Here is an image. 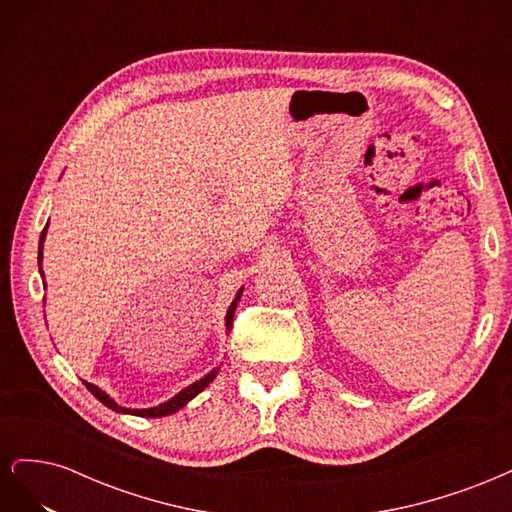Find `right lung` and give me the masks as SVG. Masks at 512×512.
Instances as JSON below:
<instances>
[{
    "instance_id": "obj_1",
    "label": "right lung",
    "mask_w": 512,
    "mask_h": 512,
    "mask_svg": "<svg viewBox=\"0 0 512 512\" xmlns=\"http://www.w3.org/2000/svg\"><path fill=\"white\" fill-rule=\"evenodd\" d=\"M46 228H49V224H46ZM46 228L42 230L40 243H38V269H40V275H42V284H44V288H46V282H44V271H42V250H44ZM241 294H243V286L237 290L235 299H232V303H230V305H228V309H226V318H224L226 335H228V333H230V329H232V316H235V309H237V303H239V299H241ZM44 303H46V301H44ZM220 367H222V363H220V365H215V367L209 371V374H205V376L200 378V380H196V382H192V384L185 386V389H181L175 397H170L168 401H162V404L153 406V408H126V406L117 404V401H115L111 395H108L106 391H102L100 386L91 384V382H87V380H83V384L87 386L91 395H96V399H98V401H102V404H104L106 408H111L113 412H119V414H134V416H147V418H158V416L175 414V412H177V410H181L183 406H188L190 401H192L198 393H203V391L207 389V386L215 380V376H218Z\"/></svg>"
}]
</instances>
